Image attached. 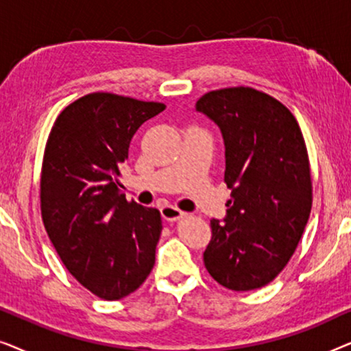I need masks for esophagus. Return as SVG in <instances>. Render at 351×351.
Returning a JSON list of instances; mask_svg holds the SVG:
<instances>
[{"label":"esophagus","mask_w":351,"mask_h":351,"mask_svg":"<svg viewBox=\"0 0 351 351\" xmlns=\"http://www.w3.org/2000/svg\"><path fill=\"white\" fill-rule=\"evenodd\" d=\"M160 210H161L162 219L167 220V222H176V220H179L184 217V215H186L184 210H180L179 208H176V206H171V204L162 206Z\"/></svg>","instance_id":"esophagus-1"}]
</instances>
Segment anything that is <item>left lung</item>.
<instances>
[{
  "label": "left lung",
  "mask_w": 351,
  "mask_h": 351,
  "mask_svg": "<svg viewBox=\"0 0 351 351\" xmlns=\"http://www.w3.org/2000/svg\"><path fill=\"white\" fill-rule=\"evenodd\" d=\"M196 112L217 124L232 190L223 223L210 220L204 265L219 285L252 291L287 265L311 210L308 153L299 123L271 95L252 88L210 90Z\"/></svg>",
  "instance_id": "left-lung-1"
}]
</instances>
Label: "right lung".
<instances>
[{"instance_id": "obj_1", "label": "right lung", "mask_w": 351, "mask_h": 351, "mask_svg": "<svg viewBox=\"0 0 351 351\" xmlns=\"http://www.w3.org/2000/svg\"><path fill=\"white\" fill-rule=\"evenodd\" d=\"M165 108L110 93L88 94L57 117L47 138L43 222L66 270L100 299L129 295L155 265L160 210L128 201L118 177L134 134Z\"/></svg>"}]
</instances>
